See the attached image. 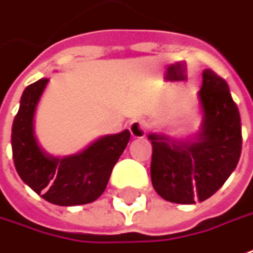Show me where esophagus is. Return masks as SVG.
Masks as SVG:
<instances>
[{
  "mask_svg": "<svg viewBox=\"0 0 253 253\" xmlns=\"http://www.w3.org/2000/svg\"><path fill=\"white\" fill-rule=\"evenodd\" d=\"M130 135L133 138H143L146 135V128H145V123L142 120H133L129 124Z\"/></svg>",
  "mask_w": 253,
  "mask_h": 253,
  "instance_id": "esophagus-1",
  "label": "esophagus"
}]
</instances>
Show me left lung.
I'll list each match as a JSON object with an SVG mask.
<instances>
[{
	"label": "left lung",
	"mask_w": 253,
	"mask_h": 253,
	"mask_svg": "<svg viewBox=\"0 0 253 253\" xmlns=\"http://www.w3.org/2000/svg\"><path fill=\"white\" fill-rule=\"evenodd\" d=\"M198 99L202 124L192 138L163 132L147 135L153 146L150 177L154 191L172 203L206 201L223 186L241 156V117L227 82L205 69Z\"/></svg>",
	"instance_id": "8db88e82"
}]
</instances>
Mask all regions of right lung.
Here are the masks:
<instances>
[{"label": "right lung", "instance_id": "right-lung-1", "mask_svg": "<svg viewBox=\"0 0 253 253\" xmlns=\"http://www.w3.org/2000/svg\"><path fill=\"white\" fill-rule=\"evenodd\" d=\"M47 83V78L39 79L20 97L11 136L15 169L26 185L50 203L76 206L94 202L104 192L130 132L104 135L82 152L64 157L45 152L35 135V114Z\"/></svg>", "mask_w": 253, "mask_h": 253}]
</instances>
